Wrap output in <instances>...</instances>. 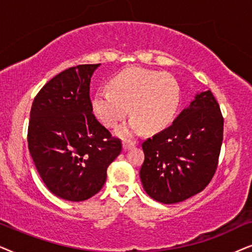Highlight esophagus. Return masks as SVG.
Here are the masks:
<instances>
[{
  "instance_id": "esophagus-1",
  "label": "esophagus",
  "mask_w": 252,
  "mask_h": 252,
  "mask_svg": "<svg viewBox=\"0 0 252 252\" xmlns=\"http://www.w3.org/2000/svg\"><path fill=\"white\" fill-rule=\"evenodd\" d=\"M135 142H130V140H124L123 143V150H129L131 149V147L135 146Z\"/></svg>"
}]
</instances>
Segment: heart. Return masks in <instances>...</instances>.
<instances>
[{
    "label": "heart",
    "instance_id": "heart-1",
    "mask_svg": "<svg viewBox=\"0 0 252 252\" xmlns=\"http://www.w3.org/2000/svg\"><path fill=\"white\" fill-rule=\"evenodd\" d=\"M109 90H100L92 101L95 116L108 128H115L130 113L133 117L117 130L130 137L147 129L159 132L175 119L181 86L175 77L139 66L126 68L109 80Z\"/></svg>",
    "mask_w": 252,
    "mask_h": 252
}]
</instances>
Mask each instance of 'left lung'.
Masks as SVG:
<instances>
[{"mask_svg": "<svg viewBox=\"0 0 252 252\" xmlns=\"http://www.w3.org/2000/svg\"><path fill=\"white\" fill-rule=\"evenodd\" d=\"M223 138V117L210 91L202 92L173 124L142 144L139 176L146 193L163 204L183 202L209 186Z\"/></svg>", "mask_w": 252, "mask_h": 252, "instance_id": "left-lung-1", "label": "left lung"}]
</instances>
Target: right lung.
<instances>
[{
    "label": "right lung",
    "instance_id": "obj_1",
    "mask_svg": "<svg viewBox=\"0 0 252 252\" xmlns=\"http://www.w3.org/2000/svg\"><path fill=\"white\" fill-rule=\"evenodd\" d=\"M99 65L80 64L53 77L30 113L28 144L35 168L50 192L70 202L98 193L122 151L121 139L92 113L90 83Z\"/></svg>",
    "mask_w": 252,
    "mask_h": 252
}]
</instances>
